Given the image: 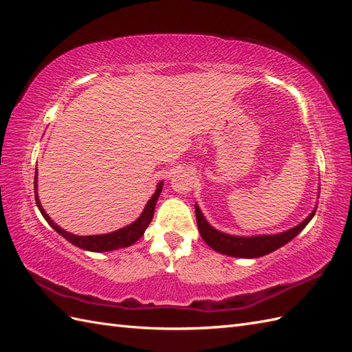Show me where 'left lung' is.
<instances>
[{"label":"left lung","instance_id":"obj_1","mask_svg":"<svg viewBox=\"0 0 352 352\" xmlns=\"http://www.w3.org/2000/svg\"><path fill=\"white\" fill-rule=\"evenodd\" d=\"M317 208L306 217L302 223L297 224V226L275 233V235H256V236H238V235H229V233L220 232L214 229L211 224L206 221L201 208L195 205V212H196V221H197V229L202 239L206 242V245H210L214 251L217 253L226 254L230 257H241V258H257L266 256L272 251L281 248L285 245L287 242H290L293 238H296L299 233L306 228L312 217L315 215Z\"/></svg>","mask_w":352,"mask_h":352}]
</instances>
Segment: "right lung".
Returning a JSON list of instances; mask_svg holds the SVG:
<instances>
[{"label":"right lung","instance_id":"obj_1","mask_svg":"<svg viewBox=\"0 0 352 352\" xmlns=\"http://www.w3.org/2000/svg\"><path fill=\"white\" fill-rule=\"evenodd\" d=\"M37 169H35V178H34V192H35V204H37L38 210L41 212V215L44 217L50 226L55 229L59 235L64 236L68 242L71 244L78 247V248H83L86 251H94V253H105V251H113V250H119V248H124V247H131L133 242H137L142 235L146 229L148 228V224L153 219V214H155V208H156V202L159 199V196L162 193V187H164V182H159L156 186V192L153 193V196L148 199L147 205L144 206V211L141 212L140 217L135 220L133 223L128 224V226H124L119 230H114L110 233H104V235H89V236H78L74 235V233L67 232L65 229H62L60 226L53 221L49 214H46L44 211L43 205L38 199V190H37Z\"/></svg>","mask_w":352,"mask_h":352}]
</instances>
